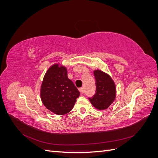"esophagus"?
<instances>
[{"instance_id":"34e87169","label":"esophagus","mask_w":158,"mask_h":158,"mask_svg":"<svg viewBox=\"0 0 158 158\" xmlns=\"http://www.w3.org/2000/svg\"><path fill=\"white\" fill-rule=\"evenodd\" d=\"M79 91L81 92V93H84V88L83 87L82 88H79Z\"/></svg>"}]
</instances>
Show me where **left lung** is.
<instances>
[{"mask_svg": "<svg viewBox=\"0 0 158 158\" xmlns=\"http://www.w3.org/2000/svg\"><path fill=\"white\" fill-rule=\"evenodd\" d=\"M94 74L96 92L92 98H89V102L98 110L106 109L115 99V84L111 76L101 70H95Z\"/></svg>", "mask_w": 158, "mask_h": 158, "instance_id": "obj_1", "label": "left lung"}]
</instances>
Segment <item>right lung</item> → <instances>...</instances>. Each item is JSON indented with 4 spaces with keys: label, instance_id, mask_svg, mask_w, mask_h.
Here are the masks:
<instances>
[{
    "label": "right lung",
    "instance_id": "obj_1",
    "mask_svg": "<svg viewBox=\"0 0 158 158\" xmlns=\"http://www.w3.org/2000/svg\"><path fill=\"white\" fill-rule=\"evenodd\" d=\"M80 94L68 78L65 66L55 64L47 70L41 84L40 95L42 103L49 111L58 115L68 113Z\"/></svg>",
    "mask_w": 158,
    "mask_h": 158
}]
</instances>
